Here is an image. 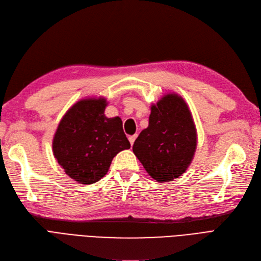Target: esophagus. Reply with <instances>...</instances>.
<instances>
[{
    "mask_svg": "<svg viewBox=\"0 0 261 261\" xmlns=\"http://www.w3.org/2000/svg\"><path fill=\"white\" fill-rule=\"evenodd\" d=\"M136 138H137V135H133V136H129V137H128V140H129V142H130V145L134 144L135 139H136Z\"/></svg>",
    "mask_w": 261,
    "mask_h": 261,
    "instance_id": "34e87169",
    "label": "esophagus"
}]
</instances>
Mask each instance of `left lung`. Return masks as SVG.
<instances>
[{"instance_id":"obj_1","label":"left lung","mask_w":261,"mask_h":261,"mask_svg":"<svg viewBox=\"0 0 261 261\" xmlns=\"http://www.w3.org/2000/svg\"><path fill=\"white\" fill-rule=\"evenodd\" d=\"M197 147L195 123L185 100L175 93L151 106L149 126L135 140L133 152L158 182L179 178L191 165Z\"/></svg>"}]
</instances>
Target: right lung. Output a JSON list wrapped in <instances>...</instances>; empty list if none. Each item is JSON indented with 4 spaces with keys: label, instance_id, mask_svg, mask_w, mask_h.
Here are the masks:
<instances>
[{
    "label": "right lung",
    "instance_id": "obj_1",
    "mask_svg": "<svg viewBox=\"0 0 261 261\" xmlns=\"http://www.w3.org/2000/svg\"><path fill=\"white\" fill-rule=\"evenodd\" d=\"M106 98L77 101L60 121L52 151L65 173L81 184L99 181L119 152L130 148L119 117L107 118Z\"/></svg>",
    "mask_w": 261,
    "mask_h": 261
}]
</instances>
